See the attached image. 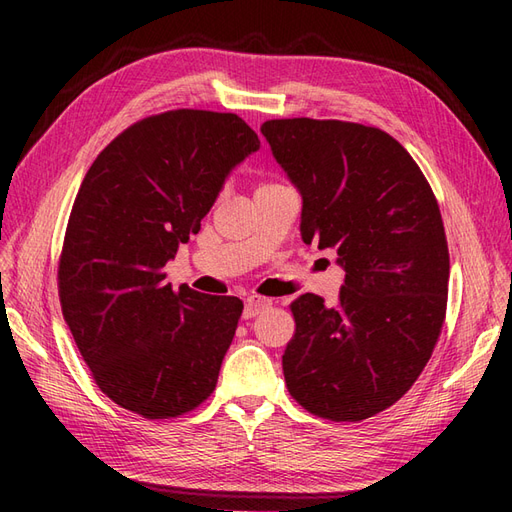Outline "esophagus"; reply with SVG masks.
Instances as JSON below:
<instances>
[{
	"mask_svg": "<svg viewBox=\"0 0 512 512\" xmlns=\"http://www.w3.org/2000/svg\"><path fill=\"white\" fill-rule=\"evenodd\" d=\"M271 305H273L271 299H265V297H247L245 307H243V318L250 320V318L258 316L260 312H265V309H269Z\"/></svg>",
	"mask_w": 512,
	"mask_h": 512,
	"instance_id": "obj_1",
	"label": "esophagus"
}]
</instances>
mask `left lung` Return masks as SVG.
<instances>
[{"label": "left lung", "mask_w": 512, "mask_h": 512, "mask_svg": "<svg viewBox=\"0 0 512 512\" xmlns=\"http://www.w3.org/2000/svg\"><path fill=\"white\" fill-rule=\"evenodd\" d=\"M303 198L301 239L335 250L337 305L301 294L282 356L290 395L316 416L363 421L421 376L446 314L448 245L421 168L393 136L348 121L260 126Z\"/></svg>", "instance_id": "obj_1"}]
</instances>
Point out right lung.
<instances>
[{
	"label": "right lung",
	"mask_w": 512,
	"mask_h": 512,
	"mask_svg": "<svg viewBox=\"0 0 512 512\" xmlns=\"http://www.w3.org/2000/svg\"><path fill=\"white\" fill-rule=\"evenodd\" d=\"M258 149L241 117L181 108L134 123L87 170L61 250L59 299L91 376L117 406L170 418L218 384L243 303L173 290L162 269Z\"/></svg>",
	"instance_id": "obj_1"
}]
</instances>
